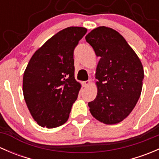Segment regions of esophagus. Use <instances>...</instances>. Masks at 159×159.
<instances>
[{
  "label": "esophagus",
  "mask_w": 159,
  "mask_h": 159,
  "mask_svg": "<svg viewBox=\"0 0 159 159\" xmlns=\"http://www.w3.org/2000/svg\"><path fill=\"white\" fill-rule=\"evenodd\" d=\"M90 84V81H83L82 82V85L84 87H88Z\"/></svg>",
  "instance_id": "1"
}]
</instances>
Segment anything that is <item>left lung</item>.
Segmentation results:
<instances>
[{"mask_svg":"<svg viewBox=\"0 0 159 159\" xmlns=\"http://www.w3.org/2000/svg\"><path fill=\"white\" fill-rule=\"evenodd\" d=\"M85 39L100 58L95 73L98 93L89 103L90 112L104 124H118L129 116L140 98L142 64L122 35L112 28H94Z\"/></svg>","mask_w":159,"mask_h":159,"instance_id":"obj_1","label":"left lung"}]
</instances>
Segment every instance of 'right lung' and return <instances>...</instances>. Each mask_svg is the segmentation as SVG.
Masks as SVG:
<instances>
[{"mask_svg":"<svg viewBox=\"0 0 159 159\" xmlns=\"http://www.w3.org/2000/svg\"><path fill=\"white\" fill-rule=\"evenodd\" d=\"M87 29L69 27L48 40L32 55L23 77V94L34 121L48 129L65 124L81 84L75 78L74 49Z\"/></svg>","mask_w":159,"mask_h":159,"instance_id":"right-lung-1","label":"right lung"}]
</instances>
